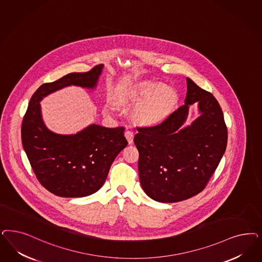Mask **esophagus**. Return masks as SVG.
I'll return each mask as SVG.
<instances>
[{
    "label": "esophagus",
    "mask_w": 262,
    "mask_h": 262,
    "mask_svg": "<svg viewBox=\"0 0 262 262\" xmlns=\"http://www.w3.org/2000/svg\"><path fill=\"white\" fill-rule=\"evenodd\" d=\"M124 135H125V138H126L128 143L129 144H133V140H134V133H133V131L126 130Z\"/></svg>",
    "instance_id": "1"
}]
</instances>
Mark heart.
<instances>
[{
    "label": "heart",
    "mask_w": 262,
    "mask_h": 262,
    "mask_svg": "<svg viewBox=\"0 0 262 262\" xmlns=\"http://www.w3.org/2000/svg\"><path fill=\"white\" fill-rule=\"evenodd\" d=\"M120 101L124 105H139L133 113L137 123L155 126L171 114L178 102V94L167 84L144 81L127 90Z\"/></svg>",
    "instance_id": "b5f03b06"
}]
</instances>
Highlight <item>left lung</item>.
Returning a JSON list of instances; mask_svg holds the SVG:
<instances>
[{"instance_id": "1", "label": "left lung", "mask_w": 262, "mask_h": 262, "mask_svg": "<svg viewBox=\"0 0 262 262\" xmlns=\"http://www.w3.org/2000/svg\"><path fill=\"white\" fill-rule=\"evenodd\" d=\"M185 104L159 125L137 128L139 176L144 193L159 203H178L201 193L227 148L228 129L213 94L187 78ZM200 117L183 127L188 108Z\"/></svg>"}]
</instances>
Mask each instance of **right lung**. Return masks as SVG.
Segmentation results:
<instances>
[{
	"mask_svg": "<svg viewBox=\"0 0 262 262\" xmlns=\"http://www.w3.org/2000/svg\"><path fill=\"white\" fill-rule=\"evenodd\" d=\"M103 64L84 73H69L40 85L32 96L22 122L21 137L27 157L41 185L62 198H83L97 192L111 165L126 146L124 127L91 124L76 134L62 135L44 124L40 101L51 93L76 85L96 88Z\"/></svg>",
	"mask_w": 262,
	"mask_h": 262,
	"instance_id": "1",
	"label": "right lung"
}]
</instances>
